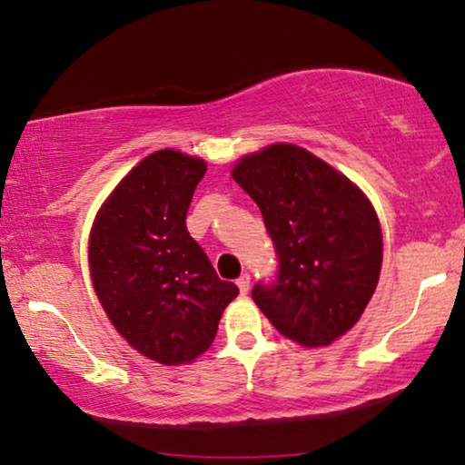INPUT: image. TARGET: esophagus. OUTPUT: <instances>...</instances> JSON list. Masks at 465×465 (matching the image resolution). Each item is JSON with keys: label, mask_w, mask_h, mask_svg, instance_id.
Returning a JSON list of instances; mask_svg holds the SVG:
<instances>
[{"label": "esophagus", "mask_w": 465, "mask_h": 465, "mask_svg": "<svg viewBox=\"0 0 465 465\" xmlns=\"http://www.w3.org/2000/svg\"><path fill=\"white\" fill-rule=\"evenodd\" d=\"M238 289H240V293H242V295L249 293V289H251V276L249 274H242L238 278Z\"/></svg>", "instance_id": "1"}]
</instances>
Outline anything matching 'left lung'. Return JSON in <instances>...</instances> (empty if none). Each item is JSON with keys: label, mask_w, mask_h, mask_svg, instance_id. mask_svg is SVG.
<instances>
[{"label": "left lung", "mask_w": 465, "mask_h": 465, "mask_svg": "<svg viewBox=\"0 0 465 465\" xmlns=\"http://www.w3.org/2000/svg\"><path fill=\"white\" fill-rule=\"evenodd\" d=\"M233 181L262 210L276 276L252 300L282 336L331 344L357 323L379 282L382 236L368 197L349 178L293 144L246 154Z\"/></svg>", "instance_id": "obj_1"}]
</instances>
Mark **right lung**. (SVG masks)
I'll return each mask as SVG.
<instances>
[{
    "label": "right lung",
    "mask_w": 465,
    "mask_h": 465,
    "mask_svg": "<svg viewBox=\"0 0 465 465\" xmlns=\"http://www.w3.org/2000/svg\"><path fill=\"white\" fill-rule=\"evenodd\" d=\"M203 174L202 159L172 148L148 154L91 229V276L104 311L135 351L163 366L202 355L238 295L189 236V203Z\"/></svg>",
    "instance_id": "1"
}]
</instances>
